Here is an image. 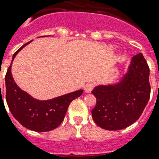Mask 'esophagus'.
Instances as JSON below:
<instances>
[{
  "label": "esophagus",
  "mask_w": 159,
  "mask_h": 159,
  "mask_svg": "<svg viewBox=\"0 0 159 159\" xmlns=\"http://www.w3.org/2000/svg\"><path fill=\"white\" fill-rule=\"evenodd\" d=\"M95 86V84L94 83V82H89V83L86 84V86H85V91L87 93H90L91 91H92L93 89H94Z\"/></svg>",
  "instance_id": "1"
}]
</instances>
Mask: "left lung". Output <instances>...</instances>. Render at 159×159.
Masks as SVG:
<instances>
[{
  "mask_svg": "<svg viewBox=\"0 0 159 159\" xmlns=\"http://www.w3.org/2000/svg\"><path fill=\"white\" fill-rule=\"evenodd\" d=\"M150 91L149 65L140 53L132 57L128 72L119 83L98 86L91 91L96 98L91 110L93 120L109 131L126 128L142 114Z\"/></svg>",
  "mask_w": 159,
  "mask_h": 159,
  "instance_id": "1",
  "label": "left lung"
}]
</instances>
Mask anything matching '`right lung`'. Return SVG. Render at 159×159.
<instances>
[{
	"label": "right lung",
	"mask_w": 159,
	"mask_h": 159,
	"mask_svg": "<svg viewBox=\"0 0 159 159\" xmlns=\"http://www.w3.org/2000/svg\"><path fill=\"white\" fill-rule=\"evenodd\" d=\"M32 42V41H31ZM31 42L24 44L13 55L18 53ZM11 65L6 74V99L10 111L15 119L26 128L45 132L54 130L61 124L69 104L81 96L83 91H74L49 100H37L17 86L11 73Z\"/></svg>",
	"instance_id": "obj_1"
}]
</instances>
